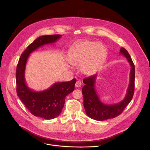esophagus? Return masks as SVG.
<instances>
[{
  "label": "esophagus",
  "mask_w": 150,
  "mask_h": 150,
  "mask_svg": "<svg viewBox=\"0 0 150 150\" xmlns=\"http://www.w3.org/2000/svg\"><path fill=\"white\" fill-rule=\"evenodd\" d=\"M81 86V83L80 81H77L75 83V87L76 88H80Z\"/></svg>",
  "instance_id": "1"
}]
</instances>
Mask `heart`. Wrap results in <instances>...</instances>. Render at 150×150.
<instances>
[{
  "instance_id": "obj_1",
  "label": "heart",
  "mask_w": 150,
  "mask_h": 150,
  "mask_svg": "<svg viewBox=\"0 0 150 150\" xmlns=\"http://www.w3.org/2000/svg\"><path fill=\"white\" fill-rule=\"evenodd\" d=\"M106 53L105 47L102 44L84 41L78 43L70 52L68 59L74 66H82L85 74L92 75L101 67Z\"/></svg>"
}]
</instances>
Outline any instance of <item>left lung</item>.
Returning a JSON list of instances; mask_svg holds the SVG:
<instances>
[{"mask_svg":"<svg viewBox=\"0 0 150 150\" xmlns=\"http://www.w3.org/2000/svg\"><path fill=\"white\" fill-rule=\"evenodd\" d=\"M120 53L127 59L131 66L129 74V83L127 94L123 100L113 105H106L103 103L98 96L95 89L97 75L84 78L83 83L85 85L82 89L83 96V105L86 114L92 119L103 121L110 119H114L119 115L131 101L134 92L135 67L128 51L121 48Z\"/></svg>","mask_w":150,"mask_h":150,"instance_id":"8db88e82","label":"left lung"}]
</instances>
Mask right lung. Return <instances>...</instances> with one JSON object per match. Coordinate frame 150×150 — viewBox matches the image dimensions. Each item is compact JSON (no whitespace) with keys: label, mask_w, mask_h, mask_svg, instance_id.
Returning a JSON list of instances; mask_svg holds the SVG:
<instances>
[{"label":"right lung","mask_w":150,"mask_h":150,"mask_svg":"<svg viewBox=\"0 0 150 150\" xmlns=\"http://www.w3.org/2000/svg\"><path fill=\"white\" fill-rule=\"evenodd\" d=\"M61 37V35H53L38 38L22 53L16 68L18 97L31 114L46 120L54 119L60 114L66 97L74 91L76 80L74 78L69 81L57 82L45 90L35 91L29 88L25 82V67L30 53L44 45L56 42Z\"/></svg>","instance_id":"add662e5"}]
</instances>
